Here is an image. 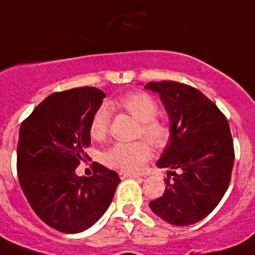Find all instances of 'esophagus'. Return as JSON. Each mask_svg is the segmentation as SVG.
I'll use <instances>...</instances> for the list:
<instances>
[{
  "mask_svg": "<svg viewBox=\"0 0 255 255\" xmlns=\"http://www.w3.org/2000/svg\"><path fill=\"white\" fill-rule=\"evenodd\" d=\"M119 176H121V179H128V177H132V179H136V177H138L137 175L128 174V172H119Z\"/></svg>",
  "mask_w": 255,
  "mask_h": 255,
  "instance_id": "1",
  "label": "esophagus"
}]
</instances>
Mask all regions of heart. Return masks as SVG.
Returning a JSON list of instances; mask_svg holds the SVG:
<instances>
[{
	"instance_id": "1",
	"label": "heart",
	"mask_w": 255,
	"mask_h": 255,
	"mask_svg": "<svg viewBox=\"0 0 255 255\" xmlns=\"http://www.w3.org/2000/svg\"><path fill=\"white\" fill-rule=\"evenodd\" d=\"M118 108L140 122L138 137L146 138L153 146H163L170 137V127L164 121L158 119V105L145 92H129L115 102ZM111 122L110 109L104 105L92 117L89 133L95 140H102L109 133ZM151 155L150 147L145 141L118 142L104 153V162L110 167L126 172H137L144 167Z\"/></svg>"
}]
</instances>
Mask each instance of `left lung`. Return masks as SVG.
Instances as JSON below:
<instances>
[{
  "label": "left lung",
  "mask_w": 255,
  "mask_h": 255,
  "mask_svg": "<svg viewBox=\"0 0 255 255\" xmlns=\"http://www.w3.org/2000/svg\"><path fill=\"white\" fill-rule=\"evenodd\" d=\"M145 88L157 92L170 118V138L157 166L171 171L163 196L149 206L174 226L197 223L218 206L230 185L235 160L230 124L217 105L190 85L164 80Z\"/></svg>",
  "instance_id": "1"
}]
</instances>
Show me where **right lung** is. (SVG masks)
Listing matches in <instances>:
<instances>
[{
    "label": "right lung",
    "mask_w": 255,
    "mask_h": 255,
    "mask_svg": "<svg viewBox=\"0 0 255 255\" xmlns=\"http://www.w3.org/2000/svg\"><path fill=\"white\" fill-rule=\"evenodd\" d=\"M105 97L95 87L53 93L19 129V184L36 215L59 232L79 233L93 226L121 183L115 171L100 163L91 177L75 172L88 157L92 117Z\"/></svg>",
    "instance_id": "right-lung-1"
}]
</instances>
